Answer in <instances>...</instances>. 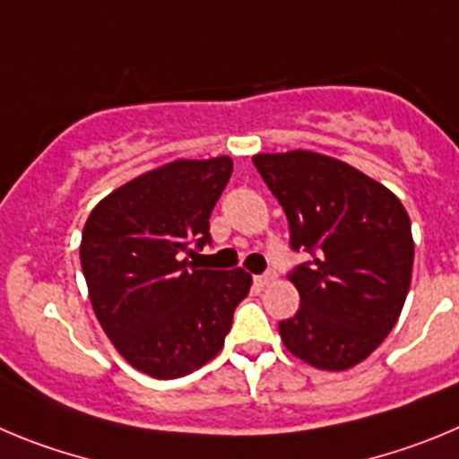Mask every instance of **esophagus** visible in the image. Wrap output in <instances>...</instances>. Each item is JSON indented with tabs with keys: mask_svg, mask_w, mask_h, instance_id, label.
<instances>
[{
	"mask_svg": "<svg viewBox=\"0 0 459 459\" xmlns=\"http://www.w3.org/2000/svg\"><path fill=\"white\" fill-rule=\"evenodd\" d=\"M272 281H274V272H265V274H255L254 276V283L258 288H265V286H270Z\"/></svg>",
	"mask_w": 459,
	"mask_h": 459,
	"instance_id": "obj_1",
	"label": "esophagus"
}]
</instances>
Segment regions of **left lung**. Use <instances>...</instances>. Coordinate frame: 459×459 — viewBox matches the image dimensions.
I'll use <instances>...</instances> for the list:
<instances>
[{
	"mask_svg": "<svg viewBox=\"0 0 459 459\" xmlns=\"http://www.w3.org/2000/svg\"><path fill=\"white\" fill-rule=\"evenodd\" d=\"M254 164L286 212L290 247L311 254L288 274L299 311L279 322L281 341L320 370L352 368L403 311L414 265L410 214L377 180L320 152H263Z\"/></svg>",
	"mask_w": 459,
	"mask_h": 459,
	"instance_id": "obj_1",
	"label": "left lung"
}]
</instances>
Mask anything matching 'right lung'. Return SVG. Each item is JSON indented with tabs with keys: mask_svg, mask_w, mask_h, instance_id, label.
Returning <instances> with one entry per match:
<instances>
[{
	"mask_svg": "<svg viewBox=\"0 0 459 459\" xmlns=\"http://www.w3.org/2000/svg\"><path fill=\"white\" fill-rule=\"evenodd\" d=\"M233 173L230 158L176 160L143 173L91 210L82 272L114 348L130 366L176 379L224 345L251 274L204 270L185 255L210 242V214Z\"/></svg>",
	"mask_w": 459,
	"mask_h": 459,
	"instance_id": "1",
	"label": "right lung"
}]
</instances>
